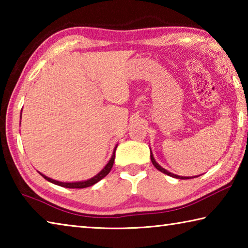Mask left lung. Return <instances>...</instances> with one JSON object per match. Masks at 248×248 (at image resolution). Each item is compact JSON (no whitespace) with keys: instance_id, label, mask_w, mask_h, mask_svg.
<instances>
[{"instance_id":"obj_1","label":"left lung","mask_w":248,"mask_h":248,"mask_svg":"<svg viewBox=\"0 0 248 248\" xmlns=\"http://www.w3.org/2000/svg\"><path fill=\"white\" fill-rule=\"evenodd\" d=\"M151 161H152V164L155 166V169L156 170H158L159 171H162V173H164V174H166V175H169V176H170V177H174V178H179V179H189V178H192V177H183V176H178V175H175V174H173V173H170V171H169V170H166L165 169H163V167L161 166V165H158L157 163H156V161H155L154 159V157H153V154H152V152H151ZM195 177H197V176H195Z\"/></svg>"}]
</instances>
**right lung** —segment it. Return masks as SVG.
I'll list each match as a JSON object with an SVG mask.
<instances>
[{"mask_svg": "<svg viewBox=\"0 0 248 248\" xmlns=\"http://www.w3.org/2000/svg\"><path fill=\"white\" fill-rule=\"evenodd\" d=\"M116 149H117V145L115 146V150H114V153L111 155V158L109 159V162L107 163V165L104 167V169L99 171L97 175H95L94 177H92L91 179H87V180H84V182H75V183H63V182H58V180H54L52 178H49L47 176H45L44 174L39 173L41 176L45 179H47L48 182L52 183L54 185H58V186H62V187H65V188H86V187H90V186H93L94 184L98 183L100 179H103L105 176H107L109 171H110L112 165H114V162H115V153H116Z\"/></svg>", "mask_w": 248, "mask_h": 248, "instance_id": "add662e5", "label": "right lung"}]
</instances>
